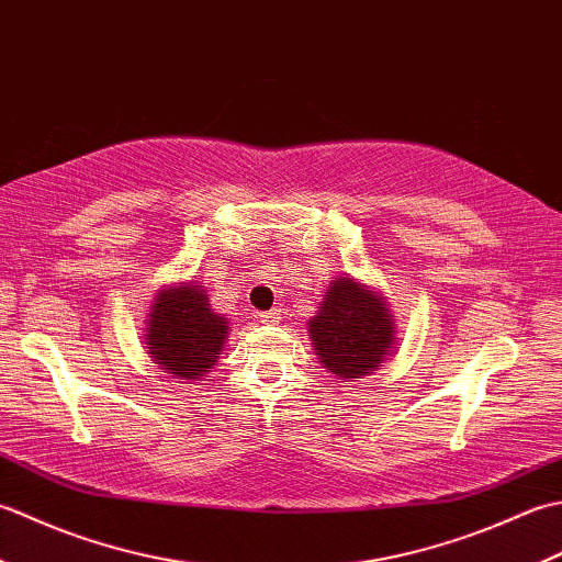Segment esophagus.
Segmentation results:
<instances>
[{"label":"esophagus","instance_id":"1","mask_svg":"<svg viewBox=\"0 0 562 562\" xmlns=\"http://www.w3.org/2000/svg\"><path fill=\"white\" fill-rule=\"evenodd\" d=\"M258 318L262 321V324H278V321L282 318V312L280 308H270V312H262Z\"/></svg>","mask_w":562,"mask_h":562}]
</instances>
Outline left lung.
Here are the masks:
<instances>
[{
  "label": "left lung",
  "instance_id": "1",
  "mask_svg": "<svg viewBox=\"0 0 562 562\" xmlns=\"http://www.w3.org/2000/svg\"><path fill=\"white\" fill-rule=\"evenodd\" d=\"M306 326L321 364L340 379L372 374L396 342L384 296L350 274L330 282L318 314Z\"/></svg>",
  "mask_w": 562,
  "mask_h": 562
}]
</instances>
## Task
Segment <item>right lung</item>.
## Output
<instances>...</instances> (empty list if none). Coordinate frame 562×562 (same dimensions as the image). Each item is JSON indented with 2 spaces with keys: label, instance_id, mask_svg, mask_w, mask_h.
Instances as JSON below:
<instances>
[{
  "label": "right lung",
  "instance_id": "1",
  "mask_svg": "<svg viewBox=\"0 0 562 562\" xmlns=\"http://www.w3.org/2000/svg\"><path fill=\"white\" fill-rule=\"evenodd\" d=\"M229 321L212 312L198 282H178L157 294L147 321V352L176 379L200 381L222 355Z\"/></svg>",
  "mask_w": 562,
  "mask_h": 562
}]
</instances>
